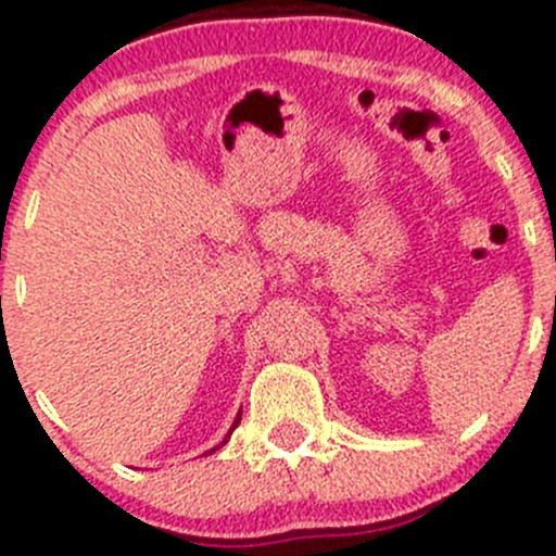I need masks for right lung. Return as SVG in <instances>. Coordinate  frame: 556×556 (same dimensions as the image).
<instances>
[{"mask_svg":"<svg viewBox=\"0 0 556 556\" xmlns=\"http://www.w3.org/2000/svg\"><path fill=\"white\" fill-rule=\"evenodd\" d=\"M239 419H242V412H239V414H237V419H233V425H231V430H228V435H226V441H228V439H231V433H233V430H237V425H239ZM226 441H223V444H226ZM212 452H215V450H212Z\"/></svg>","mask_w":556,"mask_h":556,"instance_id":"add662e5","label":"right lung"}]
</instances>
